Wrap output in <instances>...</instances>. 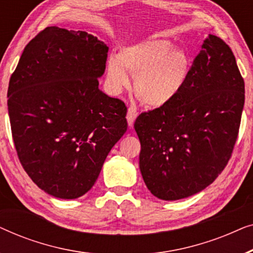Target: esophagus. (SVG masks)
Returning <instances> with one entry per match:
<instances>
[{
  "label": "esophagus",
  "instance_id": "34e87169",
  "mask_svg": "<svg viewBox=\"0 0 253 253\" xmlns=\"http://www.w3.org/2000/svg\"><path fill=\"white\" fill-rule=\"evenodd\" d=\"M137 116H138V112H137L136 107H133V106L129 107V108H127L126 120H127V124H129L130 127H132L133 122H134V120L137 119Z\"/></svg>",
  "mask_w": 253,
  "mask_h": 253
}]
</instances>
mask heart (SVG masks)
Segmentation results:
<instances>
[{"instance_id":"obj_1","label":"heart","mask_w":253,"mask_h":253,"mask_svg":"<svg viewBox=\"0 0 253 253\" xmlns=\"http://www.w3.org/2000/svg\"><path fill=\"white\" fill-rule=\"evenodd\" d=\"M108 78L115 89L130 84L141 101L152 107L170 102L178 94L190 74V60L184 51L175 49L170 41L152 39L124 48L119 56L108 60Z\"/></svg>"}]
</instances>
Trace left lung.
<instances>
[{"label":"left lung","instance_id":"8db88e82","mask_svg":"<svg viewBox=\"0 0 253 253\" xmlns=\"http://www.w3.org/2000/svg\"><path fill=\"white\" fill-rule=\"evenodd\" d=\"M244 99L233 51L210 34L178 94L134 122L140 172L152 195L177 200L215 181L233 153Z\"/></svg>","mask_w":253,"mask_h":253}]
</instances>
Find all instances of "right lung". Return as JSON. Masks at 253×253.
<instances>
[{
	"mask_svg": "<svg viewBox=\"0 0 253 253\" xmlns=\"http://www.w3.org/2000/svg\"><path fill=\"white\" fill-rule=\"evenodd\" d=\"M107 53L92 34L49 26L26 44L10 78L17 155L31 179L56 198L85 195L127 129L126 103L99 89Z\"/></svg>",
	"mask_w": 253,
	"mask_h": 253,
	"instance_id": "add662e5",
	"label": "right lung"
}]
</instances>
